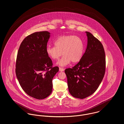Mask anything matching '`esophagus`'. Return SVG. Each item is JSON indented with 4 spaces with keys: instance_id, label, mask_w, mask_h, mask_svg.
I'll return each mask as SVG.
<instances>
[{
    "instance_id": "1",
    "label": "esophagus",
    "mask_w": 124,
    "mask_h": 124,
    "mask_svg": "<svg viewBox=\"0 0 124 124\" xmlns=\"http://www.w3.org/2000/svg\"><path fill=\"white\" fill-rule=\"evenodd\" d=\"M64 69H63V68H59V70L60 71H64Z\"/></svg>"
}]
</instances>
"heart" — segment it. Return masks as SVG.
<instances>
[{"label":"heart","mask_w":124,"mask_h":124,"mask_svg":"<svg viewBox=\"0 0 124 124\" xmlns=\"http://www.w3.org/2000/svg\"><path fill=\"white\" fill-rule=\"evenodd\" d=\"M54 46L48 45L46 46V53L54 60H58L62 54L64 55L57 63L60 66H65L70 62L73 63H77L82 58L84 44L78 36L71 35L61 36L54 41Z\"/></svg>","instance_id":"heart-1"}]
</instances>
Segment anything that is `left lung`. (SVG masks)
<instances>
[{
    "mask_svg": "<svg viewBox=\"0 0 124 124\" xmlns=\"http://www.w3.org/2000/svg\"><path fill=\"white\" fill-rule=\"evenodd\" d=\"M85 32L87 44L82 58L73 67L65 70L70 93L81 99L97 89L106 69L105 54L102 44L91 33Z\"/></svg>",
    "mask_w": 124,
    "mask_h": 124,
    "instance_id": "1",
    "label": "left lung"
}]
</instances>
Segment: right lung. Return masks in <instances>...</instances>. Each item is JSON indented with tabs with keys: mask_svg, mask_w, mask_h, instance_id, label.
<instances>
[{
	"mask_svg": "<svg viewBox=\"0 0 124 124\" xmlns=\"http://www.w3.org/2000/svg\"><path fill=\"white\" fill-rule=\"evenodd\" d=\"M50 33L36 32L26 37L18 50L16 73L25 93L35 99H43L51 93L52 80L59 71L46 53Z\"/></svg>",
	"mask_w": 124,
	"mask_h": 124,
	"instance_id": "1",
	"label": "right lung"
}]
</instances>
